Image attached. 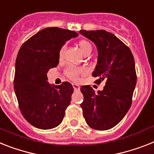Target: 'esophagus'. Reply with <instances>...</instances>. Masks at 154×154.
I'll return each instance as SVG.
<instances>
[{
  "label": "esophagus",
  "instance_id": "esophagus-1",
  "mask_svg": "<svg viewBox=\"0 0 154 154\" xmlns=\"http://www.w3.org/2000/svg\"><path fill=\"white\" fill-rule=\"evenodd\" d=\"M73 88L74 89V91H79L80 90V86L78 85H76V84H73Z\"/></svg>",
  "mask_w": 154,
  "mask_h": 154
}]
</instances>
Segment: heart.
<instances>
[{
  "mask_svg": "<svg viewBox=\"0 0 154 154\" xmlns=\"http://www.w3.org/2000/svg\"><path fill=\"white\" fill-rule=\"evenodd\" d=\"M77 45H78V47H79L81 52L83 53L85 55H88L91 52V51H92V46L90 44V42H88V41L81 40V41L78 42ZM64 50H65V46H63L60 48V50H59V57L60 59L63 57ZM65 73L70 80L73 81H77L79 80V77L81 75L85 74V69L81 68V67H76L69 66H68L66 69Z\"/></svg>",
  "mask_w": 154,
  "mask_h": 154,
  "instance_id": "b5f03b06",
  "label": "heart"
}]
</instances>
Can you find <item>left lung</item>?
Returning <instances> with one entry per match:
<instances>
[{"label": "left lung", "instance_id": "obj_1", "mask_svg": "<svg viewBox=\"0 0 154 154\" xmlns=\"http://www.w3.org/2000/svg\"><path fill=\"white\" fill-rule=\"evenodd\" d=\"M98 49V62L92 76L95 81H105L103 91L95 93L92 88H81L84 95L81 106L86 123L99 131L108 130L124 118L131 107L137 81L135 60L127 45L106 30H80Z\"/></svg>", "mask_w": 154, "mask_h": 154}]
</instances>
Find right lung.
Instances as JSON below:
<instances>
[{"instance_id": "1", "label": "right lung", "mask_w": 154, "mask_h": 154, "mask_svg": "<svg viewBox=\"0 0 154 154\" xmlns=\"http://www.w3.org/2000/svg\"><path fill=\"white\" fill-rule=\"evenodd\" d=\"M77 36L69 29L45 28L25 41L18 52L14 89L22 114L37 128L57 127L65 116L73 86L66 81L51 85L47 73L59 64V50L66 41Z\"/></svg>"}]
</instances>
